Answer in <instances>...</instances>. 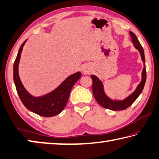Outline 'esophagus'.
I'll return each mask as SVG.
<instances>
[{
  "label": "esophagus",
  "mask_w": 159,
  "mask_h": 159,
  "mask_svg": "<svg viewBox=\"0 0 159 159\" xmlns=\"http://www.w3.org/2000/svg\"><path fill=\"white\" fill-rule=\"evenodd\" d=\"M81 70H82V71L83 72V73H85V74H88V72H90V69L87 66H83L82 67Z\"/></svg>",
  "instance_id": "obj_1"
}]
</instances>
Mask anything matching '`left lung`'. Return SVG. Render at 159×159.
Wrapping results in <instances>:
<instances>
[{"label":"left lung","mask_w":159,"mask_h":159,"mask_svg":"<svg viewBox=\"0 0 159 159\" xmlns=\"http://www.w3.org/2000/svg\"><path fill=\"white\" fill-rule=\"evenodd\" d=\"M130 34L134 47L139 51L144 64V68L142 72L141 82L137 86L135 90L133 93L130 94V95L128 96L127 98H125L123 99H112L109 98L105 92H104V85L103 83L102 82V80L99 79V78L95 76V75H91V78H92L93 80V93L96 101L102 107H103L104 108L112 110V111L123 110L130 107L142 93V90H143L145 82H146L147 73L146 67H145V57L143 48L142 47L140 43L138 41L136 35L132 31H130Z\"/></svg>","instance_id":"obj_1"}]
</instances>
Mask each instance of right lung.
Returning <instances> with one entry per match:
<instances>
[{
  "label": "right lung",
  "mask_w": 159,
  "mask_h": 159,
  "mask_svg": "<svg viewBox=\"0 0 159 159\" xmlns=\"http://www.w3.org/2000/svg\"><path fill=\"white\" fill-rule=\"evenodd\" d=\"M26 41L20 46L13 66V79L18 95L21 102L29 111L41 116L52 117L63 111L66 107L71 90L75 83L81 77L80 71L70 75L61 84L51 92L44 95L34 97L25 89L19 76L18 68L21 53Z\"/></svg>",
  "instance_id": "right-lung-1"
}]
</instances>
